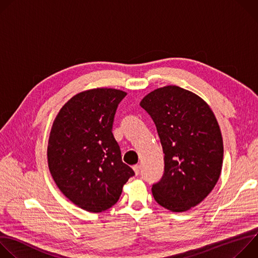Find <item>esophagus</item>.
I'll list each match as a JSON object with an SVG mask.
<instances>
[{
    "label": "esophagus",
    "mask_w": 258,
    "mask_h": 258,
    "mask_svg": "<svg viewBox=\"0 0 258 258\" xmlns=\"http://www.w3.org/2000/svg\"><path fill=\"white\" fill-rule=\"evenodd\" d=\"M133 169H134L135 173L138 175V174L140 173V171H141V165H135V166L133 167Z\"/></svg>",
    "instance_id": "esophagus-1"
}]
</instances>
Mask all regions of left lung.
<instances>
[{
    "label": "left lung",
    "mask_w": 258,
    "mask_h": 258,
    "mask_svg": "<svg viewBox=\"0 0 258 258\" xmlns=\"http://www.w3.org/2000/svg\"><path fill=\"white\" fill-rule=\"evenodd\" d=\"M140 106L153 119L164 153L153 197L170 211H187L208 196L222 172L224 143L214 113L202 98L177 86L152 91Z\"/></svg>",
    "instance_id": "left-lung-1"
}]
</instances>
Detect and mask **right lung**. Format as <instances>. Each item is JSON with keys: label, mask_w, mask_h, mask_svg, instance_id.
I'll list each match as a JSON object with an SVG mask.
<instances>
[{"label": "right lung", "mask_w": 258, "mask_h": 258, "mask_svg": "<svg viewBox=\"0 0 258 258\" xmlns=\"http://www.w3.org/2000/svg\"><path fill=\"white\" fill-rule=\"evenodd\" d=\"M125 96L108 88L81 92L63 105L51 128L47 155L52 177L66 198L89 212L112 207L135 174L122 162L112 134Z\"/></svg>", "instance_id": "1"}]
</instances>
